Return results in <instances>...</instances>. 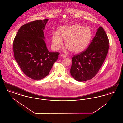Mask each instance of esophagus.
<instances>
[{
    "label": "esophagus",
    "instance_id": "obj_1",
    "mask_svg": "<svg viewBox=\"0 0 123 123\" xmlns=\"http://www.w3.org/2000/svg\"><path fill=\"white\" fill-rule=\"evenodd\" d=\"M60 56L61 57H63V58H66V56L64 55V54H60Z\"/></svg>",
    "mask_w": 123,
    "mask_h": 123
}]
</instances>
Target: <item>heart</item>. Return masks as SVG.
I'll return each instance as SVG.
<instances>
[{
    "label": "heart",
    "mask_w": 123,
    "mask_h": 123,
    "mask_svg": "<svg viewBox=\"0 0 123 123\" xmlns=\"http://www.w3.org/2000/svg\"><path fill=\"white\" fill-rule=\"evenodd\" d=\"M58 32H54L52 35V46L55 50H58L65 40L64 45L71 52L79 53L87 47L92 37V31L88 27L77 24L64 25L60 27Z\"/></svg>",
    "instance_id": "1"
}]
</instances>
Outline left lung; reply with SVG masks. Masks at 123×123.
I'll return each mask as SVG.
<instances>
[{
	"label": "left lung",
	"mask_w": 123,
	"mask_h": 123,
	"mask_svg": "<svg viewBox=\"0 0 123 123\" xmlns=\"http://www.w3.org/2000/svg\"><path fill=\"white\" fill-rule=\"evenodd\" d=\"M109 43L105 30L99 27L88 48L72 57V76L78 82L86 81L95 76L106 58Z\"/></svg>",
	"instance_id": "1"
}]
</instances>
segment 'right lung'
I'll list each match as a JSON object with an SVG mask.
<instances>
[{"label": "right lung", "instance_id": "right-lung-1", "mask_svg": "<svg viewBox=\"0 0 123 123\" xmlns=\"http://www.w3.org/2000/svg\"><path fill=\"white\" fill-rule=\"evenodd\" d=\"M48 20H36L24 24L13 41L15 59L24 73L34 80L46 77L59 58V53L49 52L44 40L43 30Z\"/></svg>", "mask_w": 123, "mask_h": 123}]
</instances>
